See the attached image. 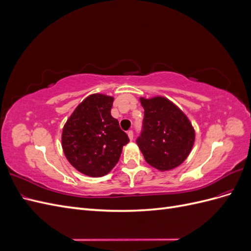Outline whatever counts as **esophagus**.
<instances>
[{
  "mask_svg": "<svg viewBox=\"0 0 251 251\" xmlns=\"http://www.w3.org/2000/svg\"><path fill=\"white\" fill-rule=\"evenodd\" d=\"M127 136H128V138H130V140H133V139H134V133H133L132 130L127 132Z\"/></svg>",
  "mask_w": 251,
  "mask_h": 251,
  "instance_id": "1",
  "label": "esophagus"
}]
</instances>
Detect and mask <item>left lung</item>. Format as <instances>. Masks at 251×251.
Instances as JSON below:
<instances>
[{
	"label": "left lung",
	"instance_id": "8db88e82",
	"mask_svg": "<svg viewBox=\"0 0 251 251\" xmlns=\"http://www.w3.org/2000/svg\"><path fill=\"white\" fill-rule=\"evenodd\" d=\"M140 101L144 117L136 142L144 159L159 171L177 168L194 146L193 126L185 114L164 97L140 98Z\"/></svg>",
	"mask_w": 251,
	"mask_h": 251
}]
</instances>
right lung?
<instances>
[{
	"label": "right lung",
	"mask_w": 251,
	"mask_h": 251,
	"mask_svg": "<svg viewBox=\"0 0 251 251\" xmlns=\"http://www.w3.org/2000/svg\"><path fill=\"white\" fill-rule=\"evenodd\" d=\"M114 98L88 96L67 120L62 135L64 153L75 169L91 177L107 175L130 141L111 115Z\"/></svg>",
	"instance_id": "right-lung-1"
}]
</instances>
